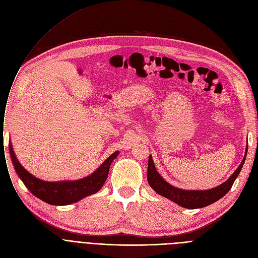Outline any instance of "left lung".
<instances>
[{"label":"left lung","mask_w":258,"mask_h":258,"mask_svg":"<svg viewBox=\"0 0 258 258\" xmlns=\"http://www.w3.org/2000/svg\"><path fill=\"white\" fill-rule=\"evenodd\" d=\"M247 152H248V147L246 148L244 158L241 160L240 164L238 165V168L234 171V173L228 179L225 181V182H223L222 184L214 188H209L205 190L182 189V188L171 185L168 181H165L161 177V175L157 172L153 158L150 155L149 161H148V174H147L148 183L154 189L155 192L164 197L166 199L175 202L181 207L188 208V209L202 208L217 202L230 190L236 177L240 173L241 169H243V165L245 163L246 156H247Z\"/></svg>","instance_id":"obj_1"}]
</instances>
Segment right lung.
I'll return each instance as SVG.
<instances>
[{
    "mask_svg": "<svg viewBox=\"0 0 258 258\" xmlns=\"http://www.w3.org/2000/svg\"><path fill=\"white\" fill-rule=\"evenodd\" d=\"M9 152L15 172L19 175L26 187L41 201L51 205H69L76 203L87 196L98 192L108 177L110 164L117 157L119 151H115L93 173L79 180L44 181L29 173L14 154L9 144Z\"/></svg>",
    "mask_w": 258,
    "mask_h": 258,
    "instance_id": "add662e5",
    "label": "right lung"
}]
</instances>
